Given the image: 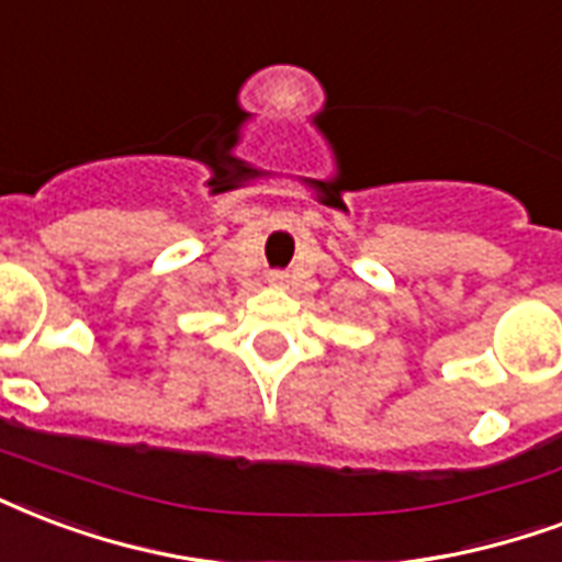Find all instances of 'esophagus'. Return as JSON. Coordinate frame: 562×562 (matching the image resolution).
Here are the masks:
<instances>
[{"label": "esophagus", "instance_id": "esophagus-1", "mask_svg": "<svg viewBox=\"0 0 562 562\" xmlns=\"http://www.w3.org/2000/svg\"><path fill=\"white\" fill-rule=\"evenodd\" d=\"M269 281H272V284L281 286V284H284V281H286V276H284V272H269Z\"/></svg>", "mask_w": 562, "mask_h": 562}]
</instances>
